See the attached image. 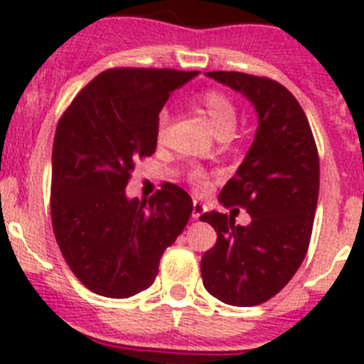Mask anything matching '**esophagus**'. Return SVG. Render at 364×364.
Returning <instances> with one entry per match:
<instances>
[{"label":"esophagus","instance_id":"esophagus-1","mask_svg":"<svg viewBox=\"0 0 364 364\" xmlns=\"http://www.w3.org/2000/svg\"><path fill=\"white\" fill-rule=\"evenodd\" d=\"M205 205L201 201H194V208H192V219H199L205 214Z\"/></svg>","mask_w":364,"mask_h":364}]
</instances>
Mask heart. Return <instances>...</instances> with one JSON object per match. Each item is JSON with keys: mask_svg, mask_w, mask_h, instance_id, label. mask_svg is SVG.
<instances>
[{"mask_svg": "<svg viewBox=\"0 0 364 364\" xmlns=\"http://www.w3.org/2000/svg\"><path fill=\"white\" fill-rule=\"evenodd\" d=\"M198 103L203 109V112H205V116L208 117L212 129H214V132L218 134V136L225 132L232 134V130H234L235 127V119H237V114H235L234 103H232V100L227 94L214 90V88H210V90H203L198 96ZM166 123H168V116H166V114H161L158 119L159 139L165 136ZM190 181H192V185H194L196 188H205L206 186V178L201 172H198V170H194V172L190 174Z\"/></svg>", "mask_w": 364, "mask_h": 364, "instance_id": "b5f03b06", "label": "heart"}]
</instances>
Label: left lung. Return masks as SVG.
Instances as JSON below:
<instances>
[{
    "instance_id": "1",
    "label": "left lung",
    "mask_w": 364,
    "mask_h": 364,
    "mask_svg": "<svg viewBox=\"0 0 364 364\" xmlns=\"http://www.w3.org/2000/svg\"><path fill=\"white\" fill-rule=\"evenodd\" d=\"M241 92L257 112L254 141L219 201L243 206L252 221L206 212L218 232L201 259L203 284L223 303L254 306L276 296L303 263L319 196V158L309 119L290 90L243 72H206Z\"/></svg>"
}]
</instances>
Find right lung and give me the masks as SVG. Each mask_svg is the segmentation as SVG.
<instances>
[{"label": "right lung", "mask_w": 364, "mask_h": 364, "mask_svg": "<svg viewBox=\"0 0 364 364\" xmlns=\"http://www.w3.org/2000/svg\"><path fill=\"white\" fill-rule=\"evenodd\" d=\"M199 72L110 68L74 97L52 146L55 241L77 279L97 296L125 299L149 288L163 252L192 214L185 190L165 183L146 201L127 198L137 159L158 145L170 94Z\"/></svg>", "instance_id": "right-lung-1"}]
</instances>
